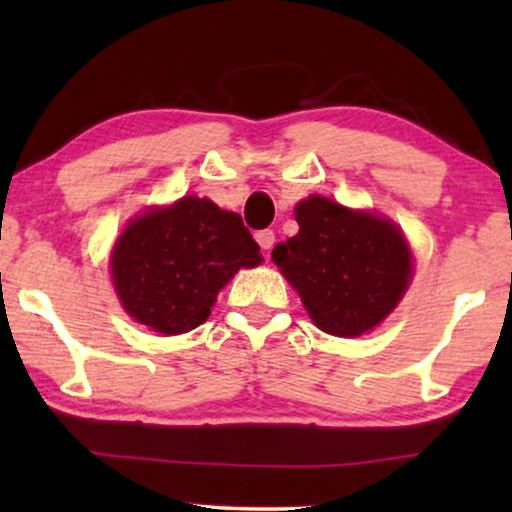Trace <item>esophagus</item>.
<instances>
[{
  "mask_svg": "<svg viewBox=\"0 0 512 512\" xmlns=\"http://www.w3.org/2000/svg\"><path fill=\"white\" fill-rule=\"evenodd\" d=\"M254 237H256L258 247H261L265 254H268V251L272 249V244H275V233H272V230H258Z\"/></svg>",
  "mask_w": 512,
  "mask_h": 512,
  "instance_id": "1",
  "label": "esophagus"
}]
</instances>
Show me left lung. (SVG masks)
I'll list each match as a JSON object with an SVG mask.
<instances>
[{
    "label": "left lung",
    "instance_id": "1",
    "mask_svg": "<svg viewBox=\"0 0 512 512\" xmlns=\"http://www.w3.org/2000/svg\"><path fill=\"white\" fill-rule=\"evenodd\" d=\"M298 235L272 261L321 331L356 338L382 324L412 279V251L394 221L310 195L296 207Z\"/></svg>",
    "mask_w": 512,
    "mask_h": 512
}]
</instances>
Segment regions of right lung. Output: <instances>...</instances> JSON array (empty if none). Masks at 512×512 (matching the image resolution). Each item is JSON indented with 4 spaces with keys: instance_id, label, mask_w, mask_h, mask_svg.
I'll return each mask as SVG.
<instances>
[{
    "instance_id": "right-lung-1",
    "label": "right lung",
    "mask_w": 512,
    "mask_h": 512,
    "mask_svg": "<svg viewBox=\"0 0 512 512\" xmlns=\"http://www.w3.org/2000/svg\"><path fill=\"white\" fill-rule=\"evenodd\" d=\"M261 261L240 214L186 195L128 223L111 251V279L132 319L179 335L207 321L237 270Z\"/></svg>"
}]
</instances>
